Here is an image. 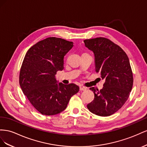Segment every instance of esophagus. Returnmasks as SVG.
<instances>
[{"instance_id":"esophagus-1","label":"esophagus","mask_w":147,"mask_h":147,"mask_svg":"<svg viewBox=\"0 0 147 147\" xmlns=\"http://www.w3.org/2000/svg\"><path fill=\"white\" fill-rule=\"evenodd\" d=\"M87 89L86 87H80V89H79V90H80L81 91H84V90H86Z\"/></svg>"}]
</instances>
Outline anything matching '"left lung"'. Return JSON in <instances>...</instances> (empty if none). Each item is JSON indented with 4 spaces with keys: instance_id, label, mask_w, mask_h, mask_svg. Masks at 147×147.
I'll return each mask as SVG.
<instances>
[{
    "instance_id": "obj_1",
    "label": "left lung",
    "mask_w": 147,
    "mask_h": 147,
    "mask_svg": "<svg viewBox=\"0 0 147 147\" xmlns=\"http://www.w3.org/2000/svg\"><path fill=\"white\" fill-rule=\"evenodd\" d=\"M84 42L94 53L96 73L105 79L102 89H90L95 98L87 108L96 115L111 116L124 105L132 90L134 79L129 58L119 45L105 37Z\"/></svg>"
}]
</instances>
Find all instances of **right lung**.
I'll return each instance as SVG.
<instances>
[{
  "mask_svg": "<svg viewBox=\"0 0 147 147\" xmlns=\"http://www.w3.org/2000/svg\"><path fill=\"white\" fill-rule=\"evenodd\" d=\"M73 47V42L50 37L32 46L25 55L20 85L29 102L42 115L61 113L79 92L77 85L58 84L55 78L57 71L63 69L64 57Z\"/></svg>",
  "mask_w": 147,
  "mask_h": 147,
  "instance_id": "1",
  "label": "right lung"
}]
</instances>
